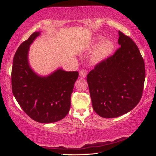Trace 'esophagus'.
Listing matches in <instances>:
<instances>
[{
    "label": "esophagus",
    "mask_w": 156,
    "mask_h": 156,
    "mask_svg": "<svg viewBox=\"0 0 156 156\" xmlns=\"http://www.w3.org/2000/svg\"><path fill=\"white\" fill-rule=\"evenodd\" d=\"M87 74V72L86 69H82L81 70H80V76L82 78H84L86 77V76Z\"/></svg>",
    "instance_id": "34e87169"
}]
</instances>
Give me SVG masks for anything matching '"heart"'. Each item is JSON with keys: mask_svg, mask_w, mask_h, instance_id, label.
Masks as SVG:
<instances>
[{"mask_svg": "<svg viewBox=\"0 0 156 156\" xmlns=\"http://www.w3.org/2000/svg\"><path fill=\"white\" fill-rule=\"evenodd\" d=\"M103 39V37L98 36L95 43L98 44ZM114 49V44L110 39H104L96 48L92 55V60L95 63H98L107 58Z\"/></svg>", "mask_w": 156, "mask_h": 156, "instance_id": "obj_1", "label": "heart"}]
</instances>
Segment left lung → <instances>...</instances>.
I'll use <instances>...</instances> for the list:
<instances>
[{
	"label": "left lung",
	"instance_id": "1",
	"mask_svg": "<svg viewBox=\"0 0 156 156\" xmlns=\"http://www.w3.org/2000/svg\"><path fill=\"white\" fill-rule=\"evenodd\" d=\"M120 45L114 55L96 64L87 75L93 110L103 118L132 110L143 95L145 62L136 44L119 31Z\"/></svg>",
	"mask_w": 156,
	"mask_h": 156
}]
</instances>
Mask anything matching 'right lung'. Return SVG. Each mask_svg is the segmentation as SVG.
<instances>
[{"mask_svg":"<svg viewBox=\"0 0 156 156\" xmlns=\"http://www.w3.org/2000/svg\"><path fill=\"white\" fill-rule=\"evenodd\" d=\"M39 35L35 32L20 44L14 55L11 70L12 92L22 109L41 123L56 122L66 117L78 72L58 69L48 77L33 72L28 63L30 44Z\"/></svg>","mask_w":156,"mask_h":156,"instance_id":"add662e5","label":"right lung"}]
</instances>
